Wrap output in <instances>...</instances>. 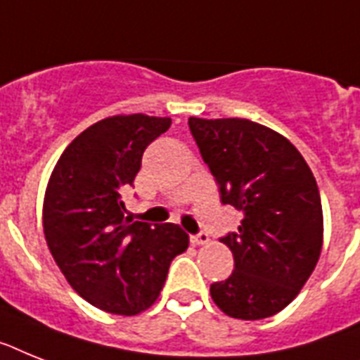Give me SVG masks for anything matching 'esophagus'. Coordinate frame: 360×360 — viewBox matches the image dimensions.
<instances>
[{
    "instance_id": "1",
    "label": "esophagus",
    "mask_w": 360,
    "mask_h": 360,
    "mask_svg": "<svg viewBox=\"0 0 360 360\" xmlns=\"http://www.w3.org/2000/svg\"><path fill=\"white\" fill-rule=\"evenodd\" d=\"M190 240H192V244H195V246H201V244H209L210 238L205 231H200V233H195V235L190 236Z\"/></svg>"
}]
</instances>
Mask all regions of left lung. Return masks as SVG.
<instances>
[{"instance_id": "1", "label": "left lung", "mask_w": 360, "mask_h": 360, "mask_svg": "<svg viewBox=\"0 0 360 360\" xmlns=\"http://www.w3.org/2000/svg\"><path fill=\"white\" fill-rule=\"evenodd\" d=\"M188 127L221 203L244 214L238 231L220 238L235 270L210 285V296L233 318L274 316L302 290L322 251L316 179L285 136L251 120L188 118Z\"/></svg>"}]
</instances>
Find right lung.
<instances>
[{"mask_svg": "<svg viewBox=\"0 0 360 360\" xmlns=\"http://www.w3.org/2000/svg\"><path fill=\"white\" fill-rule=\"evenodd\" d=\"M170 125V118L146 114L101 120L64 150L49 177V251L72 288L101 311H146L159 297L172 261L188 248L179 226L133 221L122 201L146 148Z\"/></svg>", "mask_w": 360, "mask_h": 360, "instance_id": "right-lung-1", "label": "right lung"}]
</instances>
